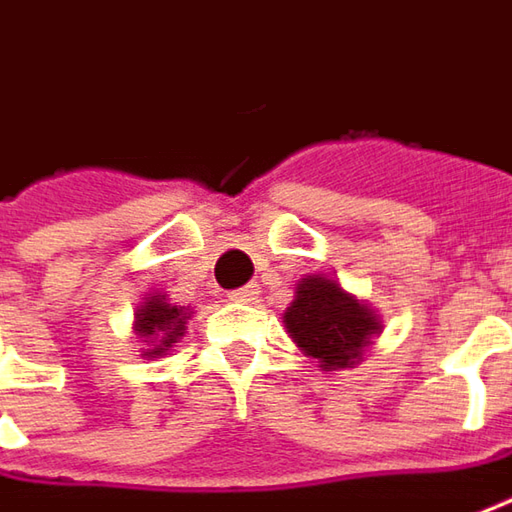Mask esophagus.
Masks as SVG:
<instances>
[{"label":"esophagus","instance_id":"1","mask_svg":"<svg viewBox=\"0 0 512 512\" xmlns=\"http://www.w3.org/2000/svg\"><path fill=\"white\" fill-rule=\"evenodd\" d=\"M229 300H234V303H255L257 286H240V289L229 292Z\"/></svg>","mask_w":512,"mask_h":512}]
</instances>
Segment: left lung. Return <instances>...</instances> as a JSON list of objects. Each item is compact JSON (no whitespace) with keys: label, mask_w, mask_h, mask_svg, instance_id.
Segmentation results:
<instances>
[{"label":"left lung","mask_w":512,"mask_h":512,"mask_svg":"<svg viewBox=\"0 0 512 512\" xmlns=\"http://www.w3.org/2000/svg\"><path fill=\"white\" fill-rule=\"evenodd\" d=\"M283 321L295 344L309 358H318L323 369L352 367L378 332V321L364 303L318 275L300 280Z\"/></svg>","instance_id":"8db88e82"}]
</instances>
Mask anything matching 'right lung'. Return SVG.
<instances>
[{
  "instance_id": "1",
  "label": "right lung",
  "mask_w": 512,
  "mask_h": 512,
  "mask_svg": "<svg viewBox=\"0 0 512 512\" xmlns=\"http://www.w3.org/2000/svg\"><path fill=\"white\" fill-rule=\"evenodd\" d=\"M186 318H189V312L183 306L166 303L163 295L145 300V306L137 309V335L151 338V349L145 355L154 358V355L166 352V346L177 344V338L183 335Z\"/></svg>"
}]
</instances>
